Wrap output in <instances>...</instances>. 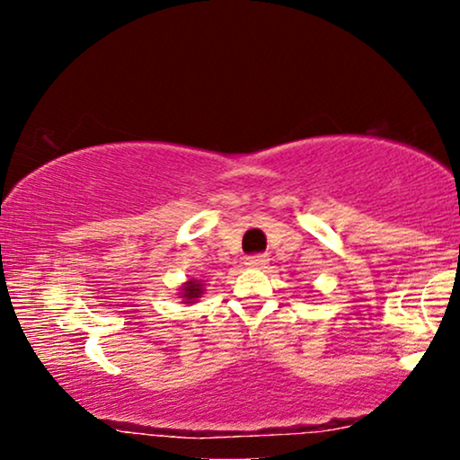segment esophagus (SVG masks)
Segmentation results:
<instances>
[{
  "label": "esophagus",
  "instance_id": "esophagus-1",
  "mask_svg": "<svg viewBox=\"0 0 460 460\" xmlns=\"http://www.w3.org/2000/svg\"><path fill=\"white\" fill-rule=\"evenodd\" d=\"M268 261H270V257L266 253H253L244 260V263H247L249 268H263Z\"/></svg>",
  "mask_w": 460,
  "mask_h": 460
}]
</instances>
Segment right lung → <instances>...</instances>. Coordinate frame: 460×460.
<instances>
[{
	"mask_svg": "<svg viewBox=\"0 0 460 460\" xmlns=\"http://www.w3.org/2000/svg\"><path fill=\"white\" fill-rule=\"evenodd\" d=\"M200 293H203V285H200V282H197V280H188V282H186V287H184V297H186L188 301L197 299Z\"/></svg>",
	"mask_w": 460,
	"mask_h": 460,
	"instance_id": "add662e5",
	"label": "right lung"
}]
</instances>
